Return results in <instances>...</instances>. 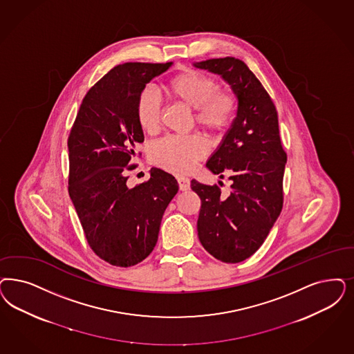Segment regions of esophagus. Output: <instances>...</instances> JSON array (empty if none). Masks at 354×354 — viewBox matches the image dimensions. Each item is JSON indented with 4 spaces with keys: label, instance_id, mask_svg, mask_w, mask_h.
<instances>
[{
    "label": "esophagus",
    "instance_id": "obj_1",
    "mask_svg": "<svg viewBox=\"0 0 354 354\" xmlns=\"http://www.w3.org/2000/svg\"><path fill=\"white\" fill-rule=\"evenodd\" d=\"M176 179H178L180 191H188V189H189L191 183H189V179H188V178H185V176H178Z\"/></svg>",
    "mask_w": 354,
    "mask_h": 354
}]
</instances>
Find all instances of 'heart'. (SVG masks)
Returning <instances> with one entry per match:
<instances>
[{"label": "heart", "mask_w": 354, "mask_h": 354, "mask_svg": "<svg viewBox=\"0 0 354 354\" xmlns=\"http://www.w3.org/2000/svg\"><path fill=\"white\" fill-rule=\"evenodd\" d=\"M165 91L189 109H194L195 122L209 133L225 131L235 116L236 97L232 90L218 88L213 78L185 69L165 84ZM136 118L145 133L158 131L160 102L151 90H144L136 102ZM207 142L200 136H169L150 147L154 165L174 174H187L207 154Z\"/></svg>", "instance_id": "obj_1"}]
</instances>
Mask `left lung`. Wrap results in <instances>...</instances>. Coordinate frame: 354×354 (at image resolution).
Wrapping results in <instances>:
<instances>
[{"instance_id":"left-lung-1","label":"left lung","mask_w":354,"mask_h":354,"mask_svg":"<svg viewBox=\"0 0 354 354\" xmlns=\"http://www.w3.org/2000/svg\"><path fill=\"white\" fill-rule=\"evenodd\" d=\"M195 66L220 74L238 97L232 128L207 163L222 179L229 176L230 191L191 182L201 200L200 242L212 257L235 264L257 252L280 216L286 153L274 103L242 60L210 59Z\"/></svg>"}]
</instances>
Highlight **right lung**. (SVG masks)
Segmentation results:
<instances>
[{"mask_svg": "<svg viewBox=\"0 0 354 354\" xmlns=\"http://www.w3.org/2000/svg\"><path fill=\"white\" fill-rule=\"evenodd\" d=\"M171 64L125 62L111 69L87 91L68 137L69 196L90 248L111 266L132 267L150 255L179 189L171 174L156 167L147 182L127 183L137 166L131 165L136 147L144 142L137 97Z\"/></svg>", "mask_w": 354, "mask_h": 354, "instance_id": "1", "label": "right lung"}]
</instances>
